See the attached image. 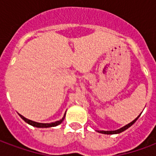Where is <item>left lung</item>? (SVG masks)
<instances>
[{
	"instance_id": "8db88e82",
	"label": "left lung",
	"mask_w": 156,
	"mask_h": 156,
	"mask_svg": "<svg viewBox=\"0 0 156 156\" xmlns=\"http://www.w3.org/2000/svg\"><path fill=\"white\" fill-rule=\"evenodd\" d=\"M141 115V114H140ZM140 115L137 117V118H135L134 120H133V121H131L130 123H129L128 125H126V126H123L122 128L119 129H116V130H110V131H104V130H96L97 132H99V133H104V134H116V133H121V132H123V131H125L126 129H127L128 128H129L133 124L135 123V121L138 120V118L140 116Z\"/></svg>"
}]
</instances>
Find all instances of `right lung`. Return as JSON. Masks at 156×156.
Segmentation results:
<instances>
[{"instance_id": "right-lung-1", "label": "right lung", "mask_w": 156, "mask_h": 156, "mask_svg": "<svg viewBox=\"0 0 156 156\" xmlns=\"http://www.w3.org/2000/svg\"><path fill=\"white\" fill-rule=\"evenodd\" d=\"M18 115L20 116V117L23 119V121H26L27 123L30 125V126H35V127H37V128H49V127H54V126H56L60 125V124L64 121V119H65V116H66V113L64 115V116L60 120V121H55V122H52V123H39V122H35V121H30L29 119L26 118L24 117L23 116H22L21 114L18 113Z\"/></svg>"}]
</instances>
